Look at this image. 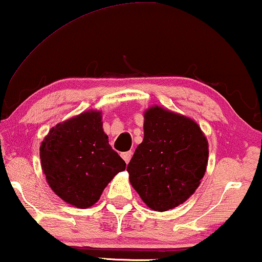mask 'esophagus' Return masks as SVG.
Listing matches in <instances>:
<instances>
[{
  "instance_id": "34e87169",
  "label": "esophagus",
  "mask_w": 262,
  "mask_h": 262,
  "mask_svg": "<svg viewBox=\"0 0 262 262\" xmlns=\"http://www.w3.org/2000/svg\"><path fill=\"white\" fill-rule=\"evenodd\" d=\"M131 156H132V151H126V152H121V157H123V160L125 162L128 163L131 160Z\"/></svg>"
}]
</instances>
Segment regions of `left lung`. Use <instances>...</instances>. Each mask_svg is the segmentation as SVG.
Listing matches in <instances>:
<instances>
[{
    "label": "left lung",
    "instance_id": "8db88e82",
    "mask_svg": "<svg viewBox=\"0 0 262 262\" xmlns=\"http://www.w3.org/2000/svg\"><path fill=\"white\" fill-rule=\"evenodd\" d=\"M207 157V141L198 124L155 106L144 114V139L126 170L143 202L162 212L194 193L205 174Z\"/></svg>",
    "mask_w": 262,
    "mask_h": 262
}]
</instances>
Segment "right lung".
Returning a JSON list of instances; mask_svg holds the SVG:
<instances>
[{"mask_svg": "<svg viewBox=\"0 0 262 262\" xmlns=\"http://www.w3.org/2000/svg\"><path fill=\"white\" fill-rule=\"evenodd\" d=\"M40 160L52 191L81 209L94 205L114 175L126 167L108 144L96 111L53 127L41 143Z\"/></svg>", "mask_w": 262, "mask_h": 262, "instance_id": "right-lung-1", "label": "right lung"}]
</instances>
